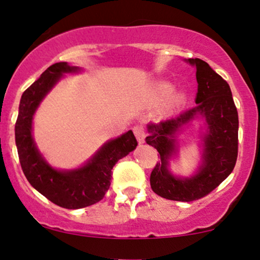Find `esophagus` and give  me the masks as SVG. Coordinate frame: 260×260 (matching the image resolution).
<instances>
[{
  "label": "esophagus",
  "instance_id": "34e87169",
  "mask_svg": "<svg viewBox=\"0 0 260 260\" xmlns=\"http://www.w3.org/2000/svg\"><path fill=\"white\" fill-rule=\"evenodd\" d=\"M133 132H134V134H136L139 144H143L144 141H145L146 134H145V129H144L143 126H136L133 128Z\"/></svg>",
  "mask_w": 260,
  "mask_h": 260
}]
</instances>
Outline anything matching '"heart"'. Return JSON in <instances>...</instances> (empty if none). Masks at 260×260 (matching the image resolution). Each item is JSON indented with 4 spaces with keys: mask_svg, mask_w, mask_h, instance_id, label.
Here are the masks:
<instances>
[{
    "mask_svg": "<svg viewBox=\"0 0 260 260\" xmlns=\"http://www.w3.org/2000/svg\"><path fill=\"white\" fill-rule=\"evenodd\" d=\"M173 91H174V88L170 84H160L156 90L157 98L160 101L168 100V98L172 96Z\"/></svg>",
    "mask_w": 260,
    "mask_h": 260,
    "instance_id": "obj_1",
    "label": "heart"
}]
</instances>
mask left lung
Returning <instances> with one entry per match:
<instances>
[{
	"label": "left lung",
	"mask_w": 260,
	"mask_h": 260,
	"mask_svg": "<svg viewBox=\"0 0 260 260\" xmlns=\"http://www.w3.org/2000/svg\"><path fill=\"white\" fill-rule=\"evenodd\" d=\"M197 70L198 93L196 107L179 116L147 124L146 143L158 151V160L150 176L151 188L156 194L176 202H194L222 183L231 175L238 158L239 116L231 87L205 61L188 58ZM197 117L207 122L203 135V163L192 178L174 177L168 168L176 154V134L185 124Z\"/></svg>",
	"instance_id": "left-lung-1"
}]
</instances>
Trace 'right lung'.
I'll return each instance as SVG.
<instances>
[{"instance_id": "obj_1", "label": "right lung", "mask_w": 260, "mask_h": 260, "mask_svg": "<svg viewBox=\"0 0 260 260\" xmlns=\"http://www.w3.org/2000/svg\"><path fill=\"white\" fill-rule=\"evenodd\" d=\"M79 67L58 62L43 72L22 93L15 123V144L21 169L27 181L41 194L64 209H81L104 198L110 187L113 167L136 149L132 131L104 144L81 168L57 170L42 157L32 138V120L43 98L64 73H75Z\"/></svg>"}]
</instances>
